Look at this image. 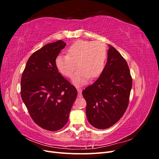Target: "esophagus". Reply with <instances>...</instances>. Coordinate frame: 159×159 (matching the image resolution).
Returning a JSON list of instances; mask_svg holds the SVG:
<instances>
[{
    "instance_id": "esophagus-1",
    "label": "esophagus",
    "mask_w": 159,
    "mask_h": 159,
    "mask_svg": "<svg viewBox=\"0 0 159 159\" xmlns=\"http://www.w3.org/2000/svg\"><path fill=\"white\" fill-rule=\"evenodd\" d=\"M76 88H77V90H78V97L81 98V96H82V94H81V91H82V89H81L80 87H79V86H76Z\"/></svg>"
}]
</instances>
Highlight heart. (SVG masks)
<instances>
[{
  "mask_svg": "<svg viewBox=\"0 0 159 159\" xmlns=\"http://www.w3.org/2000/svg\"><path fill=\"white\" fill-rule=\"evenodd\" d=\"M106 58L107 50L103 42L78 40L69 48L68 54L56 57V65L62 74L70 77L77 68V63L79 69L73 80L75 84H83L89 78H97L101 74Z\"/></svg>",
  "mask_w": 159,
  "mask_h": 159,
  "instance_id": "1",
  "label": "heart"
}]
</instances>
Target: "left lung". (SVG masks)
I'll list each match as a JSON object with an SVG mask.
<instances>
[{
    "label": "left lung",
    "mask_w": 159,
    "mask_h": 159,
    "mask_svg": "<svg viewBox=\"0 0 159 159\" xmlns=\"http://www.w3.org/2000/svg\"><path fill=\"white\" fill-rule=\"evenodd\" d=\"M107 61L95 82L82 91L87 103L89 123L99 129H107L122 117L128 107L132 78L126 60L109 45Z\"/></svg>",
    "instance_id": "8db88e82"
}]
</instances>
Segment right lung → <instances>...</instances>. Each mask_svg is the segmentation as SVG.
Here are the masks:
<instances>
[{
    "label": "right lung",
    "mask_w": 159,
    "mask_h": 159,
    "mask_svg": "<svg viewBox=\"0 0 159 159\" xmlns=\"http://www.w3.org/2000/svg\"><path fill=\"white\" fill-rule=\"evenodd\" d=\"M66 46L58 40L33 53L21 78L23 102L33 121L48 131H56L65 126L78 95L56 65V57Z\"/></svg>",
    "instance_id": "add662e5"
}]
</instances>
